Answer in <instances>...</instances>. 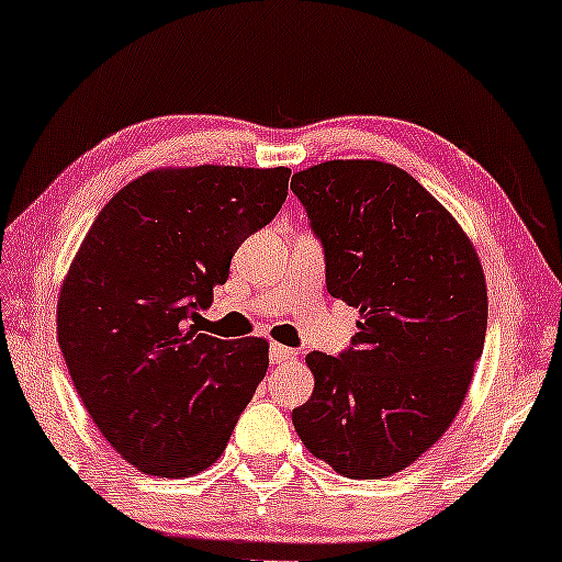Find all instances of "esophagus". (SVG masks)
I'll use <instances>...</instances> for the list:
<instances>
[{"label":"esophagus","mask_w":562,"mask_h":562,"mask_svg":"<svg viewBox=\"0 0 562 562\" xmlns=\"http://www.w3.org/2000/svg\"><path fill=\"white\" fill-rule=\"evenodd\" d=\"M268 358H271L273 366H281V363H286V360L294 358V350L286 348V345L271 342V348H268Z\"/></svg>","instance_id":"34e87169"}]
</instances>
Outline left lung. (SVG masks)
I'll use <instances>...</instances> for the list:
<instances>
[{
    "label": "left lung",
    "mask_w": 562,
    "mask_h": 562,
    "mask_svg": "<svg viewBox=\"0 0 562 562\" xmlns=\"http://www.w3.org/2000/svg\"><path fill=\"white\" fill-rule=\"evenodd\" d=\"M325 252L327 291L360 310L350 348L314 350L306 450L348 479L404 471L440 440L483 352L486 279L450 212L402 168L327 160L291 179Z\"/></svg>",
    "instance_id": "1"
}]
</instances>
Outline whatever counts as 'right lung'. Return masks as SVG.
<instances>
[{"label":"right lung","mask_w":562,"mask_h":562,"mask_svg":"<svg viewBox=\"0 0 562 562\" xmlns=\"http://www.w3.org/2000/svg\"><path fill=\"white\" fill-rule=\"evenodd\" d=\"M289 168L150 171L99 212L58 299V345L99 432L137 471L183 479L222 456L268 342L199 333L229 260L289 194Z\"/></svg>","instance_id":"right-lung-1"}]
</instances>
